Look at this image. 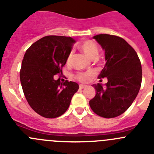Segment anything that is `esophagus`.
<instances>
[{"label":"esophagus","instance_id":"obj_1","mask_svg":"<svg viewBox=\"0 0 154 154\" xmlns=\"http://www.w3.org/2000/svg\"><path fill=\"white\" fill-rule=\"evenodd\" d=\"M85 87H87V86L86 85H84V84H80V86H79V88L80 89H84V88H85Z\"/></svg>","mask_w":154,"mask_h":154}]
</instances>
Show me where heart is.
<instances>
[{
	"instance_id": "b5f03b06",
	"label": "heart",
	"mask_w": 154,
	"mask_h": 154,
	"mask_svg": "<svg viewBox=\"0 0 154 154\" xmlns=\"http://www.w3.org/2000/svg\"><path fill=\"white\" fill-rule=\"evenodd\" d=\"M79 49L81 50L86 55L91 59L97 58L99 54V48L97 44L91 40H85L82 42L78 45ZM70 57L71 54H69L66 58V64L68 65L70 62ZM93 73L92 71H87V72H78L74 74V77L78 81L82 83H86L90 80V77L93 76Z\"/></svg>"
}]
</instances>
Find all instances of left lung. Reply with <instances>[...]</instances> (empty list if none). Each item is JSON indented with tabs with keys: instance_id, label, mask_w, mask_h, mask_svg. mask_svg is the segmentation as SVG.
<instances>
[{
	"instance_id": "obj_1",
	"label": "left lung",
	"mask_w": 154,
	"mask_h": 154,
	"mask_svg": "<svg viewBox=\"0 0 154 154\" xmlns=\"http://www.w3.org/2000/svg\"><path fill=\"white\" fill-rule=\"evenodd\" d=\"M93 38L105 51L106 63L98 78L107 77L106 87L93 84L96 96L90 106L99 116L111 119L124 113L141 86L142 68L135 50L121 37L100 34Z\"/></svg>"
}]
</instances>
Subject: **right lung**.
I'll list each match as a JSON object with an SVG mask.
<instances>
[{"mask_svg":"<svg viewBox=\"0 0 154 154\" xmlns=\"http://www.w3.org/2000/svg\"><path fill=\"white\" fill-rule=\"evenodd\" d=\"M74 42L70 37L47 35L24 54L20 71L23 91L30 107L42 117L54 119L64 114L78 90L75 82L61 83L54 78L62 73Z\"/></svg>","mask_w":154,"mask_h":154,"instance_id":"obj_1","label":"right lung"}]
</instances>
